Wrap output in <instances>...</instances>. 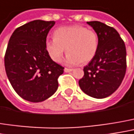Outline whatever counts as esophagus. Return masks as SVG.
<instances>
[{"instance_id": "esophagus-1", "label": "esophagus", "mask_w": 134, "mask_h": 134, "mask_svg": "<svg viewBox=\"0 0 134 134\" xmlns=\"http://www.w3.org/2000/svg\"><path fill=\"white\" fill-rule=\"evenodd\" d=\"M73 70V69H70V68H67V67H65L64 68V71L66 72V73H68V72H71Z\"/></svg>"}]
</instances>
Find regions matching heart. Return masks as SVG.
<instances>
[{
    "mask_svg": "<svg viewBox=\"0 0 134 134\" xmlns=\"http://www.w3.org/2000/svg\"><path fill=\"white\" fill-rule=\"evenodd\" d=\"M54 38L45 41L46 51L51 59L59 63L65 52L66 62L70 65L80 63L86 64L96 56L99 47V37L93 30L82 25H70L57 28L54 33Z\"/></svg>",
    "mask_w": 134,
    "mask_h": 134,
    "instance_id": "heart-1",
    "label": "heart"
}]
</instances>
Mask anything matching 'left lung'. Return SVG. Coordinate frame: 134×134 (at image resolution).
Returning a JSON list of instances; mask_svg holds the SVG:
<instances>
[{
	"label": "left lung",
	"mask_w": 134,
	"mask_h": 134,
	"mask_svg": "<svg viewBox=\"0 0 134 134\" xmlns=\"http://www.w3.org/2000/svg\"><path fill=\"white\" fill-rule=\"evenodd\" d=\"M99 37V47L94 58L83 67L79 80L80 89L92 97L102 99L111 95L121 84L127 69L124 41L112 27L100 21H90Z\"/></svg>",
	"instance_id": "8db88e82"
}]
</instances>
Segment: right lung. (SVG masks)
Returning a JSON list of instances; mask_svg holds the SVG:
<instances>
[{"instance_id": "add662e5", "label": "right lung", "mask_w": 134, "mask_h": 134, "mask_svg": "<svg viewBox=\"0 0 134 134\" xmlns=\"http://www.w3.org/2000/svg\"><path fill=\"white\" fill-rule=\"evenodd\" d=\"M55 21L33 20L12 34L4 56V66L14 90L30 102H41L58 88V77L64 67L53 61L45 41Z\"/></svg>"}]
</instances>
